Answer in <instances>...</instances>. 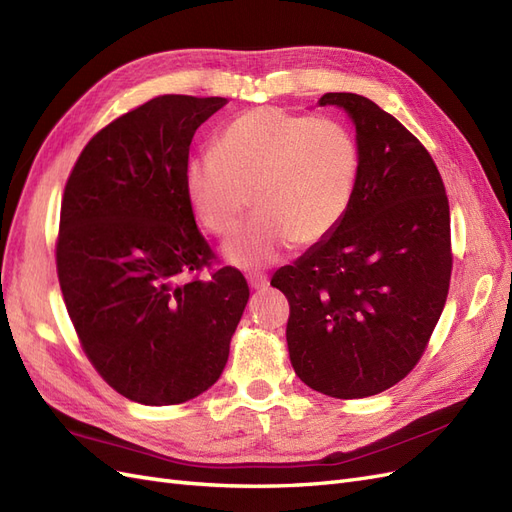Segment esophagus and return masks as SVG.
I'll use <instances>...</instances> for the list:
<instances>
[{
  "label": "esophagus",
  "instance_id": "obj_1",
  "mask_svg": "<svg viewBox=\"0 0 512 512\" xmlns=\"http://www.w3.org/2000/svg\"><path fill=\"white\" fill-rule=\"evenodd\" d=\"M247 282H250V286L254 290H265L269 286L267 275H260V273H250V275H247Z\"/></svg>",
  "mask_w": 512,
  "mask_h": 512
}]
</instances>
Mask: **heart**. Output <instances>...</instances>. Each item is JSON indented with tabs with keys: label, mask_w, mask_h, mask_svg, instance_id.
I'll return each mask as SVG.
<instances>
[{
	"label": "heart",
	"mask_w": 512,
	"mask_h": 512,
	"mask_svg": "<svg viewBox=\"0 0 512 512\" xmlns=\"http://www.w3.org/2000/svg\"><path fill=\"white\" fill-rule=\"evenodd\" d=\"M361 173L352 132L329 117L258 106L232 119L215 151L185 164L188 203L213 235L235 232L250 209L256 218L224 245L243 269L275 262L292 245H314L344 220Z\"/></svg>",
	"instance_id": "1"
}]
</instances>
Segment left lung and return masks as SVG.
<instances>
[{"label": "left lung", "instance_id": "left-lung-1", "mask_svg": "<svg viewBox=\"0 0 512 512\" xmlns=\"http://www.w3.org/2000/svg\"><path fill=\"white\" fill-rule=\"evenodd\" d=\"M350 117L361 173L344 220L273 275L290 303V363L337 399L404 380L436 329L451 282V213L427 149L359 94H324Z\"/></svg>", "mask_w": 512, "mask_h": 512}]
</instances>
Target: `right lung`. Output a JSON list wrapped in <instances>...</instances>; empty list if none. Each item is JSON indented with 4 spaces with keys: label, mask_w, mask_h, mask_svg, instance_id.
Wrapping results in <instances>:
<instances>
[{
    "label": "right lung",
    "mask_w": 512,
    "mask_h": 512,
    "mask_svg": "<svg viewBox=\"0 0 512 512\" xmlns=\"http://www.w3.org/2000/svg\"><path fill=\"white\" fill-rule=\"evenodd\" d=\"M226 98L158 96L85 145L61 200L57 275L87 359L117 393L175 406L218 382L250 299L213 252L183 190L200 123Z\"/></svg>",
    "instance_id": "right-lung-1"
}]
</instances>
